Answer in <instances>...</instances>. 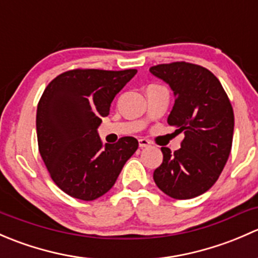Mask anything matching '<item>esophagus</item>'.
I'll use <instances>...</instances> for the list:
<instances>
[{
    "instance_id": "esophagus-1",
    "label": "esophagus",
    "mask_w": 258,
    "mask_h": 258,
    "mask_svg": "<svg viewBox=\"0 0 258 258\" xmlns=\"http://www.w3.org/2000/svg\"><path fill=\"white\" fill-rule=\"evenodd\" d=\"M139 145H140V148H146V147H148V146L151 145V142L148 141V140H146V139H140L139 140Z\"/></svg>"
}]
</instances>
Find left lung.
Segmentation results:
<instances>
[{"mask_svg": "<svg viewBox=\"0 0 258 258\" xmlns=\"http://www.w3.org/2000/svg\"><path fill=\"white\" fill-rule=\"evenodd\" d=\"M150 72L173 91L167 122L184 134L179 150L161 148L163 161L153 179L172 199H194L209 191L227 162L235 126L232 106L217 77L199 64L162 63Z\"/></svg>", "mask_w": 258, "mask_h": 258, "instance_id": "obj_1", "label": "left lung"}]
</instances>
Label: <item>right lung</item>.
Here are the masks:
<instances>
[{"label":"right lung","mask_w":258,"mask_h":258,"mask_svg":"<svg viewBox=\"0 0 258 258\" xmlns=\"http://www.w3.org/2000/svg\"><path fill=\"white\" fill-rule=\"evenodd\" d=\"M137 70L77 69L48 83L37 106L38 151L49 176L75 199L93 201L110 191L139 141L103 145L97 134L114 96Z\"/></svg>","instance_id":"obj_1"}]
</instances>
